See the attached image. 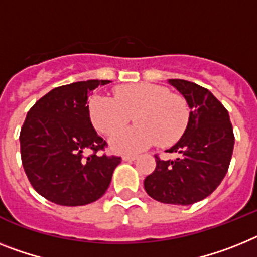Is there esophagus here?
I'll use <instances>...</instances> for the list:
<instances>
[{
    "instance_id": "esophagus-1",
    "label": "esophagus",
    "mask_w": 257,
    "mask_h": 257,
    "mask_svg": "<svg viewBox=\"0 0 257 257\" xmlns=\"http://www.w3.org/2000/svg\"><path fill=\"white\" fill-rule=\"evenodd\" d=\"M137 158L136 154H124L122 155V161H135Z\"/></svg>"
}]
</instances>
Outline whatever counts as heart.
<instances>
[{"label":"heart","mask_w":257,"mask_h":257,"mask_svg":"<svg viewBox=\"0 0 257 257\" xmlns=\"http://www.w3.org/2000/svg\"><path fill=\"white\" fill-rule=\"evenodd\" d=\"M115 98L92 96L88 115L94 128L113 136L135 116L138 125L117 134L111 146L118 153H136L152 146L167 148L182 139L191 120V108L183 95L154 83H131L113 90Z\"/></svg>","instance_id":"b5f03b06"}]
</instances>
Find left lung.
Masks as SVG:
<instances>
[{"mask_svg":"<svg viewBox=\"0 0 257 257\" xmlns=\"http://www.w3.org/2000/svg\"><path fill=\"white\" fill-rule=\"evenodd\" d=\"M191 108L183 137L167 153L178 158L163 161L155 154V170L144 180L150 197L163 204L191 205L212 195L227 174L234 132L227 109L208 88L184 79H170Z\"/></svg>","mask_w":257,"mask_h":257,"instance_id":"obj_1","label":"left lung"}]
</instances>
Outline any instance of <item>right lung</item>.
<instances>
[{
	"label": "right lung",
	"instance_id": "1",
	"mask_svg": "<svg viewBox=\"0 0 257 257\" xmlns=\"http://www.w3.org/2000/svg\"><path fill=\"white\" fill-rule=\"evenodd\" d=\"M111 81L74 82L56 87L29 111L21 129V157L26 175L39 195L64 206L96 201L108 189L121 157L103 153L88 115V95ZM87 151H91L88 156Z\"/></svg>",
	"mask_w": 257,
	"mask_h": 257
}]
</instances>
